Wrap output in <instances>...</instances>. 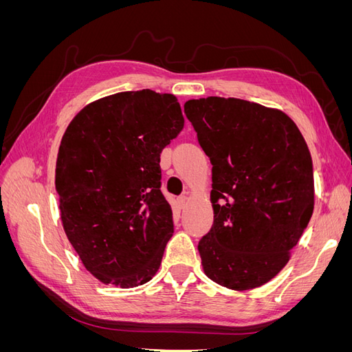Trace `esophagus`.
<instances>
[{"label":"esophagus","instance_id":"obj_1","mask_svg":"<svg viewBox=\"0 0 352 352\" xmlns=\"http://www.w3.org/2000/svg\"><path fill=\"white\" fill-rule=\"evenodd\" d=\"M177 204H179L180 208H185L186 204H188V197H186V195L179 197V198H177Z\"/></svg>","mask_w":352,"mask_h":352}]
</instances>
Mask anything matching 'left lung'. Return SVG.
Masks as SVG:
<instances>
[{"label": "left lung", "instance_id": "8db88e82", "mask_svg": "<svg viewBox=\"0 0 352 352\" xmlns=\"http://www.w3.org/2000/svg\"><path fill=\"white\" fill-rule=\"evenodd\" d=\"M212 164L214 223L198 243L208 278L233 291L272 280L291 258L314 210L313 160L282 110L239 98L185 102Z\"/></svg>", "mask_w": 352, "mask_h": 352}]
</instances>
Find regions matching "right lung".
I'll use <instances>...</instances> for the list:
<instances>
[{"label":"right lung","instance_id":"right-lung-1","mask_svg":"<svg viewBox=\"0 0 352 352\" xmlns=\"http://www.w3.org/2000/svg\"><path fill=\"white\" fill-rule=\"evenodd\" d=\"M172 94L126 91L92 101L61 138L56 189L63 229L105 285L150 282L173 233L160 154L184 129Z\"/></svg>","mask_w":352,"mask_h":352}]
</instances>
